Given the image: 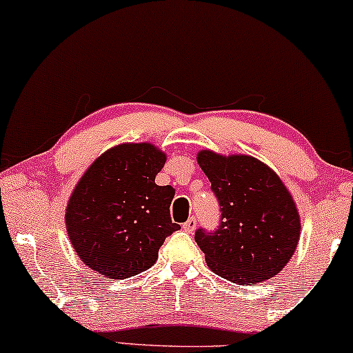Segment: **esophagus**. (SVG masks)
Returning a JSON list of instances; mask_svg holds the SVG:
<instances>
[{
	"mask_svg": "<svg viewBox=\"0 0 353 353\" xmlns=\"http://www.w3.org/2000/svg\"><path fill=\"white\" fill-rule=\"evenodd\" d=\"M195 228H197V218L195 216H190L189 220H187L184 225H182V230L187 231V233H192Z\"/></svg>",
	"mask_w": 353,
	"mask_h": 353,
	"instance_id": "obj_1",
	"label": "esophagus"
}]
</instances>
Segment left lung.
<instances>
[{"label":"left lung","instance_id":"1","mask_svg":"<svg viewBox=\"0 0 353 353\" xmlns=\"http://www.w3.org/2000/svg\"><path fill=\"white\" fill-rule=\"evenodd\" d=\"M197 163L221 207L218 230L195 233L210 270L238 285L272 279L300 241L301 220L290 190L274 169L249 154L202 150Z\"/></svg>","mask_w":353,"mask_h":353}]
</instances>
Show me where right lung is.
Here are the masks:
<instances>
[{"label":"right lung","instance_id":"obj_1","mask_svg":"<svg viewBox=\"0 0 353 353\" xmlns=\"http://www.w3.org/2000/svg\"><path fill=\"white\" fill-rule=\"evenodd\" d=\"M164 163L166 153L153 143H122L83 174L65 223L71 246L89 269L114 280L145 272L164 239L181 228L169 213L174 189L154 182Z\"/></svg>","mask_w":353,"mask_h":353}]
</instances>
